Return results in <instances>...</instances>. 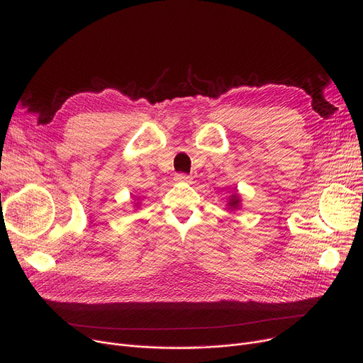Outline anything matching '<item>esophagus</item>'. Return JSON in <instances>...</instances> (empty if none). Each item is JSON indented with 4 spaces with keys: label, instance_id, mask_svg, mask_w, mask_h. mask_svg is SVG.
<instances>
[{
    "label": "esophagus",
    "instance_id": "obj_1",
    "mask_svg": "<svg viewBox=\"0 0 363 363\" xmlns=\"http://www.w3.org/2000/svg\"><path fill=\"white\" fill-rule=\"evenodd\" d=\"M175 181H178V182H191L193 178L189 177V175H185V174H178L175 177Z\"/></svg>",
    "mask_w": 363,
    "mask_h": 363
}]
</instances>
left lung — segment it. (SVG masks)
I'll return each instance as SVG.
<instances>
[{"label":"left lung","instance_id":"obj_1","mask_svg":"<svg viewBox=\"0 0 363 363\" xmlns=\"http://www.w3.org/2000/svg\"><path fill=\"white\" fill-rule=\"evenodd\" d=\"M226 208L228 211H240L241 208V194L237 191V189H234L233 194L228 197V203H226Z\"/></svg>","mask_w":363,"mask_h":363}]
</instances>
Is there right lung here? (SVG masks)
I'll return each instance as SVG.
<instances>
[{
	"label": "right lung",
	"mask_w": 363,
	"mask_h": 363,
	"mask_svg": "<svg viewBox=\"0 0 363 363\" xmlns=\"http://www.w3.org/2000/svg\"><path fill=\"white\" fill-rule=\"evenodd\" d=\"M135 201H137V203H135V207H140V199H137Z\"/></svg>",
	"instance_id": "right-lung-1"
}]
</instances>
